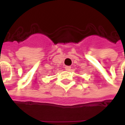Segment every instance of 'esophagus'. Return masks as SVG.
I'll list each match as a JSON object with an SVG mask.
<instances>
[{"label":"esophagus","instance_id":"obj_1","mask_svg":"<svg viewBox=\"0 0 125 125\" xmlns=\"http://www.w3.org/2000/svg\"><path fill=\"white\" fill-rule=\"evenodd\" d=\"M71 69L70 66H65V70L67 71H70Z\"/></svg>","mask_w":125,"mask_h":125}]
</instances>
